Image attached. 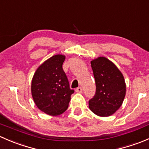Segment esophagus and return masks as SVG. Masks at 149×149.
<instances>
[{
  "mask_svg": "<svg viewBox=\"0 0 149 149\" xmlns=\"http://www.w3.org/2000/svg\"><path fill=\"white\" fill-rule=\"evenodd\" d=\"M76 91L78 93H81L82 92V88L81 87H78L76 88Z\"/></svg>",
  "mask_w": 149,
  "mask_h": 149,
  "instance_id": "1",
  "label": "esophagus"
}]
</instances>
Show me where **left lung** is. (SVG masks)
I'll list each match as a JSON object with an SVG mask.
<instances>
[{
	"label": "left lung",
	"mask_w": 149,
	"mask_h": 149,
	"mask_svg": "<svg viewBox=\"0 0 149 149\" xmlns=\"http://www.w3.org/2000/svg\"><path fill=\"white\" fill-rule=\"evenodd\" d=\"M96 83V93L88 101L91 112L100 117L113 115L122 105L126 92L124 77L107 58L99 57L91 61Z\"/></svg>",
	"instance_id": "1"
}]
</instances>
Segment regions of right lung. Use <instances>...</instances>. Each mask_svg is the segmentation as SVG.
Wrapping results in <instances>:
<instances>
[{"instance_id":"add662e5","label":"right lung","mask_w":149,"mask_h":149,"mask_svg":"<svg viewBox=\"0 0 149 149\" xmlns=\"http://www.w3.org/2000/svg\"><path fill=\"white\" fill-rule=\"evenodd\" d=\"M65 55H55L45 61L34 73L31 86V95L37 107L45 113L57 116L68 107L70 89L63 69Z\"/></svg>"}]
</instances>
